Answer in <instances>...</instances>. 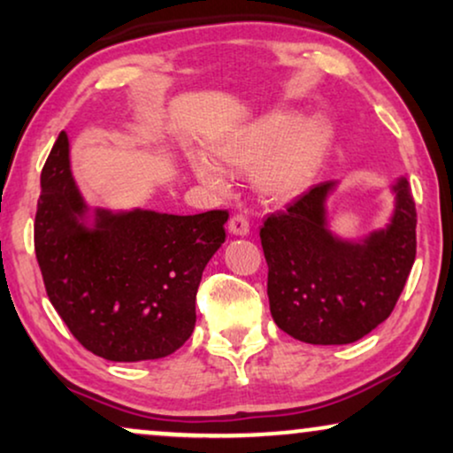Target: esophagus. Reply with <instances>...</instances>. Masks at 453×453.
<instances>
[{"label": "esophagus", "instance_id": "1", "mask_svg": "<svg viewBox=\"0 0 453 453\" xmlns=\"http://www.w3.org/2000/svg\"><path fill=\"white\" fill-rule=\"evenodd\" d=\"M228 233L234 234V237H245V234H250V220L241 214L233 216V219L228 220Z\"/></svg>", "mask_w": 453, "mask_h": 453}]
</instances>
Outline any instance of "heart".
I'll list each match as a JSON object with an SVG mask.
<instances>
[{"instance_id": "heart-1", "label": "heart", "mask_w": 453, "mask_h": 453, "mask_svg": "<svg viewBox=\"0 0 453 453\" xmlns=\"http://www.w3.org/2000/svg\"><path fill=\"white\" fill-rule=\"evenodd\" d=\"M332 126L324 117L295 123L288 113H272L214 146L216 157L239 173H253L257 189L274 202H288L311 188L324 166ZM196 177L214 191L228 188L226 177L208 158L191 160Z\"/></svg>"}]
</instances>
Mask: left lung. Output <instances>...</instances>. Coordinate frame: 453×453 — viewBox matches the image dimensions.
I'll list each match as a JSON object with an SVG mask.
<instances>
[{"instance_id":"8db88e82","label":"left lung","mask_w":453,"mask_h":453,"mask_svg":"<svg viewBox=\"0 0 453 453\" xmlns=\"http://www.w3.org/2000/svg\"><path fill=\"white\" fill-rule=\"evenodd\" d=\"M338 185H315L259 231L272 318L307 344H350L375 330L394 311L417 256L406 177L389 185L394 208L386 225L361 237H342L330 225L327 200Z\"/></svg>"}]
</instances>
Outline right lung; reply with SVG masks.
Instances as JSON below:
<instances>
[{
    "label": "right lung",
    "mask_w": 453,
    "mask_h": 453,
    "mask_svg": "<svg viewBox=\"0 0 453 453\" xmlns=\"http://www.w3.org/2000/svg\"><path fill=\"white\" fill-rule=\"evenodd\" d=\"M226 210L166 214L92 208L59 134L41 173L35 251L55 311L86 350L115 363L154 361L196 327L202 272L225 243Z\"/></svg>",
    "instance_id": "right-lung-1"
}]
</instances>
